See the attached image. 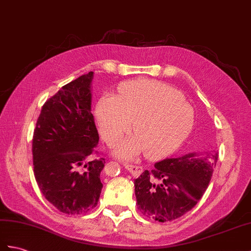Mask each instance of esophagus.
<instances>
[{"label":"esophagus","mask_w":251,"mask_h":251,"mask_svg":"<svg viewBox=\"0 0 251 251\" xmlns=\"http://www.w3.org/2000/svg\"><path fill=\"white\" fill-rule=\"evenodd\" d=\"M125 167L129 170V173L132 174L134 176H138L140 174L143 173V167L138 166V165H133V164H125Z\"/></svg>","instance_id":"1"}]
</instances>
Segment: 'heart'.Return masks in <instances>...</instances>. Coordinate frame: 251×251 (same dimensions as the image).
<instances>
[{
  "instance_id": "1",
  "label": "heart",
  "mask_w": 251,
  "mask_h": 251,
  "mask_svg": "<svg viewBox=\"0 0 251 251\" xmlns=\"http://www.w3.org/2000/svg\"><path fill=\"white\" fill-rule=\"evenodd\" d=\"M100 134L108 145L131 129L134 137L116 146V153L132 158L144 151L150 160L172 154L191 133L195 115L183 95L172 85L155 79L126 82L118 97L103 95L96 106Z\"/></svg>"
}]
</instances>
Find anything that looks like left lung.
<instances>
[{
	"instance_id": "obj_1",
	"label": "left lung",
	"mask_w": 251,
	"mask_h": 251,
	"mask_svg": "<svg viewBox=\"0 0 251 251\" xmlns=\"http://www.w3.org/2000/svg\"><path fill=\"white\" fill-rule=\"evenodd\" d=\"M218 153L166 158L134 180L138 210L160 223L173 222L197 204L209 186Z\"/></svg>"
}]
</instances>
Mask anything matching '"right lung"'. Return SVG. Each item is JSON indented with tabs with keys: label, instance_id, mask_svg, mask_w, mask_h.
I'll return each mask as SVG.
<instances>
[{
	"label": "right lung",
	"instance_id": "obj_1",
	"mask_svg": "<svg viewBox=\"0 0 251 251\" xmlns=\"http://www.w3.org/2000/svg\"><path fill=\"white\" fill-rule=\"evenodd\" d=\"M94 72L60 88L41 108L33 136L34 175L41 193L56 209L79 215L97 206L103 187V157L98 154L99 133L91 114Z\"/></svg>",
	"mask_w": 251,
	"mask_h": 251
}]
</instances>
